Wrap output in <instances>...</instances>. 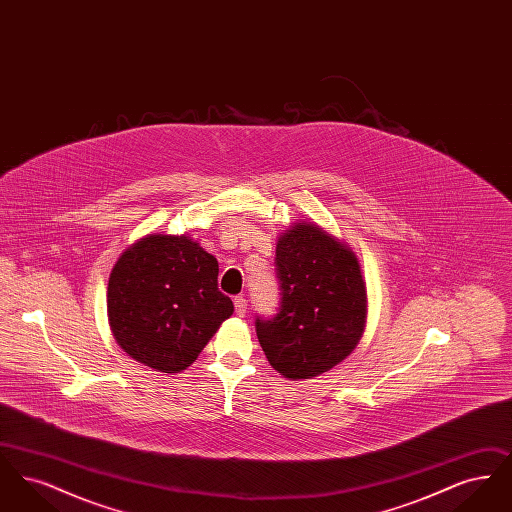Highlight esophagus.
<instances>
[{
    "label": "esophagus",
    "instance_id": "34e87169",
    "mask_svg": "<svg viewBox=\"0 0 512 512\" xmlns=\"http://www.w3.org/2000/svg\"><path fill=\"white\" fill-rule=\"evenodd\" d=\"M234 307H236V315L244 317L245 311H247V299H245L244 295L234 297Z\"/></svg>",
    "mask_w": 512,
    "mask_h": 512
}]
</instances>
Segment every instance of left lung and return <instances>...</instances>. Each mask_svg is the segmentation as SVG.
Here are the masks:
<instances>
[{"label":"left lung","mask_w":512,"mask_h":512,"mask_svg":"<svg viewBox=\"0 0 512 512\" xmlns=\"http://www.w3.org/2000/svg\"><path fill=\"white\" fill-rule=\"evenodd\" d=\"M280 311L257 318L270 366L288 380H309L347 359L363 338L366 284L355 251L313 220L299 219L276 242Z\"/></svg>","instance_id":"left-lung-1"}]
</instances>
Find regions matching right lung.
Listing matches in <instances>:
<instances>
[{"label":"right lung","mask_w":512,"mask_h":512,"mask_svg":"<svg viewBox=\"0 0 512 512\" xmlns=\"http://www.w3.org/2000/svg\"><path fill=\"white\" fill-rule=\"evenodd\" d=\"M219 261L186 234H147L126 247L109 276L113 338L134 361L176 374L232 317L219 292Z\"/></svg>","instance_id":"1"}]
</instances>
